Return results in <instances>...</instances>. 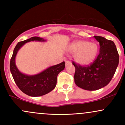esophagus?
<instances>
[{"label": "esophagus", "instance_id": "obj_1", "mask_svg": "<svg viewBox=\"0 0 125 125\" xmlns=\"http://www.w3.org/2000/svg\"><path fill=\"white\" fill-rule=\"evenodd\" d=\"M66 66H68V65H70V64H71V61H66Z\"/></svg>", "mask_w": 125, "mask_h": 125}]
</instances>
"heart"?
<instances>
[{"instance_id": "b5f03b06", "label": "heart", "mask_w": 125, "mask_h": 125, "mask_svg": "<svg viewBox=\"0 0 125 125\" xmlns=\"http://www.w3.org/2000/svg\"><path fill=\"white\" fill-rule=\"evenodd\" d=\"M69 51L75 54L74 59L77 63L84 65L94 59L98 52V47L94 43L79 41L74 42L70 46Z\"/></svg>"}]
</instances>
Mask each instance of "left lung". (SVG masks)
Listing matches in <instances>:
<instances>
[{
  "label": "left lung",
  "mask_w": 125,
  "mask_h": 125,
  "mask_svg": "<svg viewBox=\"0 0 125 125\" xmlns=\"http://www.w3.org/2000/svg\"><path fill=\"white\" fill-rule=\"evenodd\" d=\"M94 38L99 43V54L89 65L81 66L73 62L75 67L74 83L87 90L100 89L112 80L119 64V54L113 41L99 36Z\"/></svg>",
  "instance_id": "8db88e82"
}]
</instances>
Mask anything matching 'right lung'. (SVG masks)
I'll use <instances>...</instances> for the list:
<instances>
[{
    "mask_svg": "<svg viewBox=\"0 0 125 125\" xmlns=\"http://www.w3.org/2000/svg\"><path fill=\"white\" fill-rule=\"evenodd\" d=\"M31 41L45 42L46 40L35 36L26 41L19 42L14 49L10 62V69L16 84L21 91L30 96H41L48 94L54 89L56 85L57 76L64 69L65 62H63L56 65L48 67L35 75H27L22 73L16 66L15 58L17 53L21 47L26 43Z\"/></svg>",
    "mask_w": 125,
    "mask_h": 125,
    "instance_id": "obj_1",
    "label": "right lung"
}]
</instances>
